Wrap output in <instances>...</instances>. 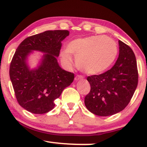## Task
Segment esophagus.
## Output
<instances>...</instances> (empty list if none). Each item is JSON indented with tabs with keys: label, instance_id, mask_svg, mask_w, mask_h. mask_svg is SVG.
I'll return each instance as SVG.
<instances>
[{
	"label": "esophagus",
	"instance_id": "1",
	"mask_svg": "<svg viewBox=\"0 0 147 147\" xmlns=\"http://www.w3.org/2000/svg\"><path fill=\"white\" fill-rule=\"evenodd\" d=\"M82 78H83V77H82V76H80V75H77L75 77V80H76V81H78V80H80V79H82Z\"/></svg>",
	"mask_w": 147,
	"mask_h": 147
}]
</instances>
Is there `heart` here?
Here are the masks:
<instances>
[{"mask_svg":"<svg viewBox=\"0 0 147 147\" xmlns=\"http://www.w3.org/2000/svg\"><path fill=\"white\" fill-rule=\"evenodd\" d=\"M76 57L79 69L88 74L104 71L113 63L117 55V45L108 36L94 35L78 38L69 43L67 49L61 52L64 65L70 67Z\"/></svg>","mask_w":147,"mask_h":147,"instance_id":"b5f03b06","label":"heart"}]
</instances>
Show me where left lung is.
Instances as JSON below:
<instances>
[{
	"instance_id": "obj_1",
	"label": "left lung",
	"mask_w": 147,
	"mask_h": 147,
	"mask_svg": "<svg viewBox=\"0 0 147 147\" xmlns=\"http://www.w3.org/2000/svg\"><path fill=\"white\" fill-rule=\"evenodd\" d=\"M119 54L115 65L105 73L87 78L91 89L85 97V105L98 116H110L123 110L138 86L136 55L125 43L119 40Z\"/></svg>"
}]
</instances>
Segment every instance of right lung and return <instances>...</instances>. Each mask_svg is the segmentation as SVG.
Segmentation results:
<instances>
[{"instance_id":"add662e5","label":"right lung","mask_w":147,"mask_h":147,"mask_svg":"<svg viewBox=\"0 0 147 147\" xmlns=\"http://www.w3.org/2000/svg\"><path fill=\"white\" fill-rule=\"evenodd\" d=\"M68 30H47L25 39L16 49L9 67V77L19 104L34 114H44L55 107L65 87L74 81V73L59 66L62 41ZM32 50L45 52L37 69L30 70L26 59Z\"/></svg>"}]
</instances>
